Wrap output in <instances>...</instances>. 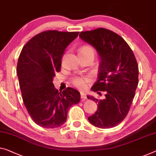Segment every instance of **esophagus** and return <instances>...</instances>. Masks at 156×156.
<instances>
[{"instance_id":"34e87169","label":"esophagus","mask_w":156,"mask_h":156,"mask_svg":"<svg viewBox=\"0 0 156 156\" xmlns=\"http://www.w3.org/2000/svg\"><path fill=\"white\" fill-rule=\"evenodd\" d=\"M81 93V99H83V100H85V99H86V94L84 93H83V92H81L80 93Z\"/></svg>"}]
</instances>
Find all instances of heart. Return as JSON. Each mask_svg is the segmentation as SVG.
<instances>
[{
    "instance_id": "obj_1",
    "label": "heart",
    "mask_w": 156,
    "mask_h": 156,
    "mask_svg": "<svg viewBox=\"0 0 156 156\" xmlns=\"http://www.w3.org/2000/svg\"><path fill=\"white\" fill-rule=\"evenodd\" d=\"M87 53H91L94 54V49L91 47L88 46V45H85V46H83L81 48L80 50V54ZM90 80V78L88 76H83V77L76 76V77L73 79V83L78 88L83 90L87 87V83L88 82H89Z\"/></svg>"
}]
</instances>
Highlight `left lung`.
I'll return each instance as SVG.
<instances>
[{
  "label": "left lung",
  "instance_id": "obj_1",
  "mask_svg": "<svg viewBox=\"0 0 156 156\" xmlns=\"http://www.w3.org/2000/svg\"><path fill=\"white\" fill-rule=\"evenodd\" d=\"M80 37L99 56L98 79L91 90L105 93L102 100L87 95L98 103V109L88 121L100 128H113L126 118L135 97L139 75L135 56L125 40L112 30L100 28L81 32Z\"/></svg>",
  "mask_w": 156,
  "mask_h": 156
}]
</instances>
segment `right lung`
Listing matches in <instances>:
<instances>
[{
    "label": "right lung",
    "instance_id": "right-lung-1",
    "mask_svg": "<svg viewBox=\"0 0 156 156\" xmlns=\"http://www.w3.org/2000/svg\"><path fill=\"white\" fill-rule=\"evenodd\" d=\"M79 32L44 31L23 47L16 73L26 109L37 125L58 128L66 123L68 109L80 100V93L68 87L58 93L53 83L55 73L61 71L66 47Z\"/></svg>",
    "mask_w": 156,
    "mask_h": 156
}]
</instances>
